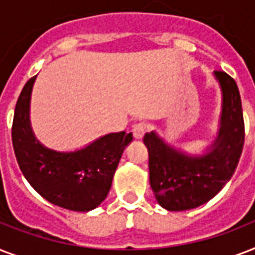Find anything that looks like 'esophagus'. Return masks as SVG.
Here are the masks:
<instances>
[{
  "mask_svg": "<svg viewBox=\"0 0 255 255\" xmlns=\"http://www.w3.org/2000/svg\"><path fill=\"white\" fill-rule=\"evenodd\" d=\"M145 131H147V126L144 123H137L133 126L132 133H133V137H135V139H143Z\"/></svg>",
  "mask_w": 255,
  "mask_h": 255,
  "instance_id": "34e87169",
  "label": "esophagus"
}]
</instances>
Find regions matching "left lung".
Returning <instances> with one entry per match:
<instances>
[{
  "instance_id": "8db88e82",
  "label": "left lung",
  "mask_w": 255,
  "mask_h": 255,
  "mask_svg": "<svg viewBox=\"0 0 255 255\" xmlns=\"http://www.w3.org/2000/svg\"><path fill=\"white\" fill-rule=\"evenodd\" d=\"M221 86L222 112L217 139L209 152L189 156L168 145L155 132L144 136L149 153V182L164 209L181 212L205 204L233 176L245 141V123L237 83L225 71H214Z\"/></svg>"
}]
</instances>
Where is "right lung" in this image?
Segmentation results:
<instances>
[{
	"mask_svg": "<svg viewBox=\"0 0 255 255\" xmlns=\"http://www.w3.org/2000/svg\"><path fill=\"white\" fill-rule=\"evenodd\" d=\"M35 78L22 88L14 110L11 141L19 169L30 185L54 205L74 212L95 209L107 197L132 133H108L74 152L46 148L35 139L29 119Z\"/></svg>",
	"mask_w": 255,
	"mask_h": 255,
	"instance_id": "add662e5",
	"label": "right lung"
}]
</instances>
